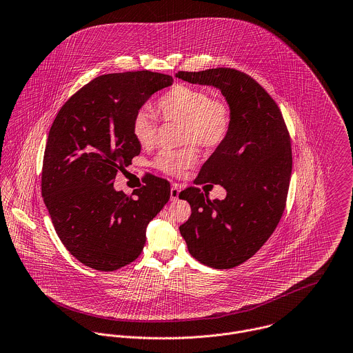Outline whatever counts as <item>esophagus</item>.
<instances>
[{
  "label": "esophagus",
  "instance_id": "obj_1",
  "mask_svg": "<svg viewBox=\"0 0 353 353\" xmlns=\"http://www.w3.org/2000/svg\"><path fill=\"white\" fill-rule=\"evenodd\" d=\"M179 195H180V185L173 183L172 187H170V199L172 201H177L179 199Z\"/></svg>",
  "mask_w": 353,
  "mask_h": 353
}]
</instances>
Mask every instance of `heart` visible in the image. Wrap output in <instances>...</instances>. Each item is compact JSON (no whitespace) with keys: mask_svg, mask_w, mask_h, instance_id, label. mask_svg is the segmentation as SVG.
I'll return each mask as SVG.
<instances>
[{"mask_svg":"<svg viewBox=\"0 0 353 353\" xmlns=\"http://www.w3.org/2000/svg\"><path fill=\"white\" fill-rule=\"evenodd\" d=\"M166 122L183 123L181 143H196L205 148L220 145L231 129V111L221 99L210 97L205 89L174 85L163 93L154 107ZM132 134L141 147H151L157 139V122L148 111H139L132 119ZM198 161L192 145L181 150L162 151L155 166L163 173L179 176Z\"/></svg>","mask_w":353,"mask_h":353,"instance_id":"b5f03b06","label":"heart"}]
</instances>
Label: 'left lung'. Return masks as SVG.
I'll use <instances>...</instances> for the list:
<instances>
[{
    "mask_svg": "<svg viewBox=\"0 0 353 353\" xmlns=\"http://www.w3.org/2000/svg\"><path fill=\"white\" fill-rule=\"evenodd\" d=\"M176 78L214 86L231 111L227 139L195 180L220 184L227 196L210 201L195 187L181 191L192 213L179 230L198 261L234 268L256 254L281 221L293 166L290 136L274 99L245 72L210 68L179 71Z\"/></svg>",
    "mask_w": 353,
    "mask_h": 353,
    "instance_id": "8db88e82",
    "label": "left lung"
}]
</instances>
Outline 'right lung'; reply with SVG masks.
I'll use <instances>...</instances> for the list:
<instances>
[{
	"instance_id": "obj_1",
	"label": "right lung",
	"mask_w": 353,
	"mask_h": 353,
	"mask_svg": "<svg viewBox=\"0 0 353 353\" xmlns=\"http://www.w3.org/2000/svg\"><path fill=\"white\" fill-rule=\"evenodd\" d=\"M166 74L129 71L94 78L71 96L49 130L42 165V198L57 236L83 265L111 272L134 261L148 223L170 198L165 179L148 176L128 196L114 188L118 170L141 145L132 119Z\"/></svg>"
}]
</instances>
